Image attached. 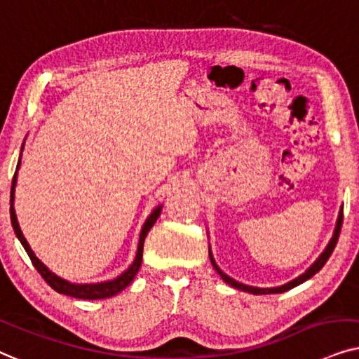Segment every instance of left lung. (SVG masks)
Returning a JSON list of instances; mask_svg holds the SVG:
<instances>
[{
    "mask_svg": "<svg viewBox=\"0 0 359 359\" xmlns=\"http://www.w3.org/2000/svg\"><path fill=\"white\" fill-rule=\"evenodd\" d=\"M341 223H343V207H341V210H340V213H338L337 226H335V231H333V236H332V240H330L328 246L325 248V251L322 252V255L318 256V259L315 261L313 264L310 266L309 269L304 272V274H300L299 277H295L294 280H290V283H287V284L280 285V287L259 289V287H252V285L241 284V283H238V280L231 279V277L226 276V274H224V272H223L222 269H219V267L217 266V262H215V259H213V256H212V251H208V255H210V261H212V266L215 267V269H217L218 274L222 276V279L224 280V283L231 285V287H235V289H240V290H245V292H250V294H255V295H262V294H280V292H285V290H290V289H292V287H295V285H299V284L305 283V280L310 279V277H312L313 274H317V272H318L320 269H322V267L325 266V262L328 261V257L332 256L333 250H335V246H337V241H338V236H340V231H341Z\"/></svg>",
    "mask_w": 359,
    "mask_h": 359,
    "instance_id": "1",
    "label": "left lung"
}]
</instances>
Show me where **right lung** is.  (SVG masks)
Instances as JSON below:
<instances>
[{
    "label": "right lung",
    "mask_w": 359,
    "mask_h": 359,
    "mask_svg": "<svg viewBox=\"0 0 359 359\" xmlns=\"http://www.w3.org/2000/svg\"><path fill=\"white\" fill-rule=\"evenodd\" d=\"M22 147H21V152H22ZM19 165H21V157H19L16 170L19 169ZM16 180H18L16 179V174H14L13 185H11V200H9V202H11L9 215H11L13 229H14V233H16L18 240L21 241V245L24 246V250H26L27 256H29L32 266L36 267L37 272H39V274L42 276V279H44L46 283L49 284L50 287L55 290V292L64 294V295H70V297H75V299H85V300L108 299V297H113V295L119 294L123 289H126L128 285L133 283V279H135V276L137 274V271H140L141 262H142V248H144V240H146L147 233H149V229L154 226L156 219L159 218L162 205H161V207H157L154 212L149 215V218L146 219L144 226H142V229H141L140 245H137L136 257H135V261H133V264L128 267V271H124L121 276H118L116 279H113V280H108V283H100V284H72V283H69V280L62 279V277L55 276L54 272H50L49 269H47V267L42 264L39 259H37L36 255H34V252H32V250L29 248V245H27L26 238L22 236V231H21V228H19V223H18V218H16V212H14V207H13L14 187H16Z\"/></svg>",
    "instance_id": "1"
}]
</instances>
